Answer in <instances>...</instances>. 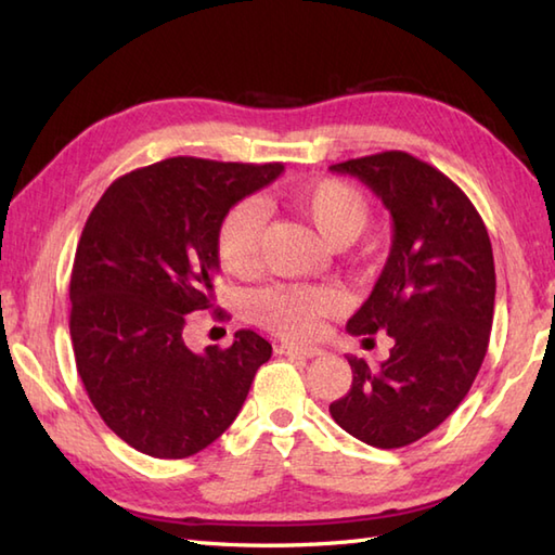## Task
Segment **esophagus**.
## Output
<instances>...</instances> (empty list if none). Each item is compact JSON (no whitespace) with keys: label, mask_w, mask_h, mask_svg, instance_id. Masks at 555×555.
I'll return each mask as SVG.
<instances>
[{"label":"esophagus","mask_w":555,"mask_h":555,"mask_svg":"<svg viewBox=\"0 0 555 555\" xmlns=\"http://www.w3.org/2000/svg\"><path fill=\"white\" fill-rule=\"evenodd\" d=\"M279 352H284V356H291V358H293V356H300V358H317V356H322L324 350H322V348H314V346H310V348H308V346H288V344H286V346H281V348H279Z\"/></svg>","instance_id":"obj_1"}]
</instances>
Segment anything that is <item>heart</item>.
I'll return each mask as SVG.
<instances>
[{
    "label": "heart",
    "instance_id": "1",
    "mask_svg": "<svg viewBox=\"0 0 555 555\" xmlns=\"http://www.w3.org/2000/svg\"><path fill=\"white\" fill-rule=\"evenodd\" d=\"M284 203L320 233L328 247H346L370 227L372 203L360 188L340 179H320L291 188ZM262 211L253 203L233 205L217 229V257L233 276L253 274L262 243ZM338 308V298L322 286L281 284L257 291L250 314L257 324L284 338L302 340L320 334L322 322Z\"/></svg>",
    "mask_w": 555,
    "mask_h": 555
}]
</instances>
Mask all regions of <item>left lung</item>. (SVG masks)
Returning a JSON list of instances; mask_svg holds the SVG:
<instances>
[{"label":"left lung","instance_id":"obj_1","mask_svg":"<svg viewBox=\"0 0 555 555\" xmlns=\"http://www.w3.org/2000/svg\"><path fill=\"white\" fill-rule=\"evenodd\" d=\"M332 171L356 176L391 211V253L348 332H386L393 348L379 370L348 356L350 391L328 412L356 439L400 448L463 403L485 362L496 298L491 241L469 197L408 152L348 159Z\"/></svg>","mask_w":555,"mask_h":555}]
</instances>
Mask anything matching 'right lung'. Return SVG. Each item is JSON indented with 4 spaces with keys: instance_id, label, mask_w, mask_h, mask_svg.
I'll return each mask as SVG.
<instances>
[{
    "instance_id": "right-lung-1",
    "label": "right lung",
    "mask_w": 555,
    "mask_h": 555,
    "mask_svg": "<svg viewBox=\"0 0 555 555\" xmlns=\"http://www.w3.org/2000/svg\"><path fill=\"white\" fill-rule=\"evenodd\" d=\"M284 164L171 157L116 179L76 247L70 340L104 424L135 451L179 460L231 427L271 346L250 328L193 352L183 328L211 310L223 215ZM221 317V312H219Z\"/></svg>"
}]
</instances>
